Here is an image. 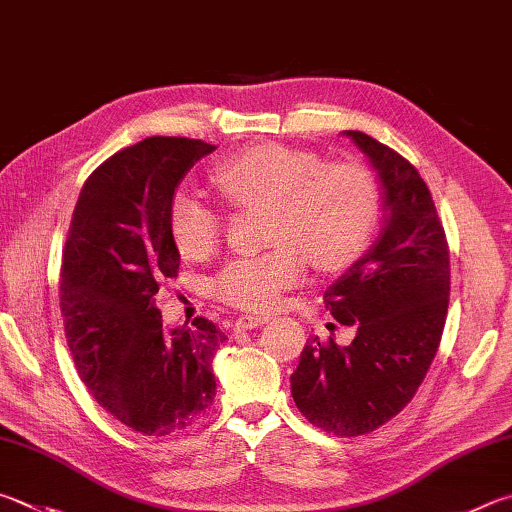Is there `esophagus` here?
<instances>
[{"label": "esophagus", "mask_w": 512, "mask_h": 512, "mask_svg": "<svg viewBox=\"0 0 512 512\" xmlns=\"http://www.w3.org/2000/svg\"><path fill=\"white\" fill-rule=\"evenodd\" d=\"M268 315H241V318L235 320V329L237 331H248V329H257L268 324Z\"/></svg>", "instance_id": "34e87169"}]
</instances>
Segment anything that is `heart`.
Listing matches in <instances>:
<instances>
[{
  "mask_svg": "<svg viewBox=\"0 0 512 512\" xmlns=\"http://www.w3.org/2000/svg\"><path fill=\"white\" fill-rule=\"evenodd\" d=\"M226 201L241 210L264 208L259 255L235 257L212 282L221 302L266 313L302 282L306 257L324 273L345 271L365 253L380 221V190L365 165L327 163L315 152L259 143L221 161L210 174ZM174 246L206 259L224 237V217L197 194H174L167 210Z\"/></svg>",
  "mask_w": 512,
  "mask_h": 512,
  "instance_id": "heart-1",
  "label": "heart"
}]
</instances>
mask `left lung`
<instances>
[{
	"label": "left lung",
	"mask_w": 512,
	"mask_h": 512,
	"mask_svg": "<svg viewBox=\"0 0 512 512\" xmlns=\"http://www.w3.org/2000/svg\"><path fill=\"white\" fill-rule=\"evenodd\" d=\"M369 156L385 190L387 221L376 244L324 291L351 345L306 340L291 394L306 421L360 436L412 401L439 349L450 302V248L416 167L362 132H345Z\"/></svg>",
	"instance_id": "left-lung-1"
}]
</instances>
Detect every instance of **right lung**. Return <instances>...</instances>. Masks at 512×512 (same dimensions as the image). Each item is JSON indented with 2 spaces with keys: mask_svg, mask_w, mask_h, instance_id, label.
I'll return each instance as SVG.
<instances>
[{
  "mask_svg": "<svg viewBox=\"0 0 512 512\" xmlns=\"http://www.w3.org/2000/svg\"><path fill=\"white\" fill-rule=\"evenodd\" d=\"M215 145L150 136L91 172L73 210L60 273L64 333L80 380L145 436L190 427L215 401V322L165 329L159 282L179 275L167 210L185 172Z\"/></svg>",
  "mask_w": 512,
  "mask_h": 512,
  "instance_id": "obj_1",
  "label": "right lung"
}]
</instances>
